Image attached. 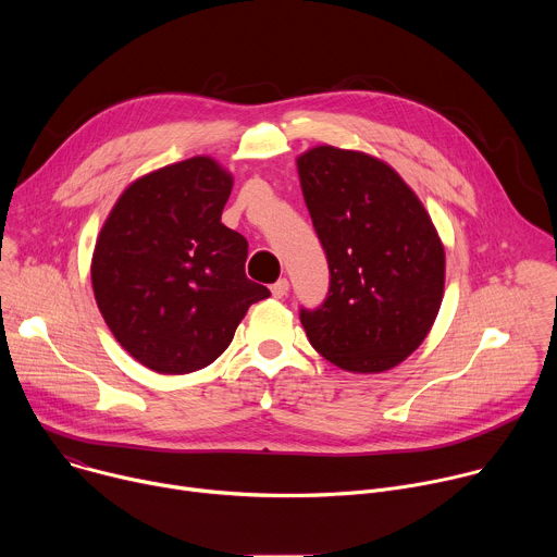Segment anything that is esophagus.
Wrapping results in <instances>:
<instances>
[{"label":"esophagus","mask_w":557,"mask_h":557,"mask_svg":"<svg viewBox=\"0 0 557 557\" xmlns=\"http://www.w3.org/2000/svg\"><path fill=\"white\" fill-rule=\"evenodd\" d=\"M271 293H273V297H277V299L286 297V295H288V280H277V282L271 286Z\"/></svg>","instance_id":"obj_1"}]
</instances>
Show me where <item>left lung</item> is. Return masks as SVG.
<instances>
[{
	"mask_svg": "<svg viewBox=\"0 0 557 557\" xmlns=\"http://www.w3.org/2000/svg\"><path fill=\"white\" fill-rule=\"evenodd\" d=\"M331 286L299 320L310 346L348 372L399 366L428 337L445 288V249L417 194L389 165L331 145L297 158Z\"/></svg>",
	"mask_w": 557,
	"mask_h": 557,
	"instance_id": "obj_1",
	"label": "left lung"
}]
</instances>
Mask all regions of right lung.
<instances>
[{
  "label": "right lung",
  "mask_w": 557,
  "mask_h": 557,
  "mask_svg": "<svg viewBox=\"0 0 557 557\" xmlns=\"http://www.w3.org/2000/svg\"><path fill=\"white\" fill-rule=\"evenodd\" d=\"M233 176L194 156L134 181L92 256L97 306L116 342L161 374L215 361L271 290L245 275V235L220 222Z\"/></svg>",
  "instance_id": "add662e5"
}]
</instances>
